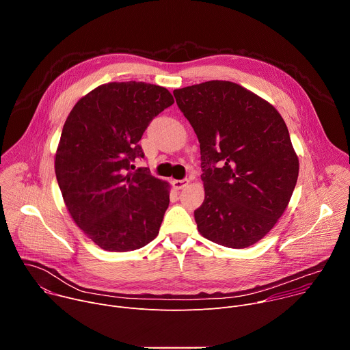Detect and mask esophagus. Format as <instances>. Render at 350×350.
Returning a JSON list of instances; mask_svg holds the SVG:
<instances>
[{"label": "esophagus", "instance_id": "esophagus-1", "mask_svg": "<svg viewBox=\"0 0 350 350\" xmlns=\"http://www.w3.org/2000/svg\"><path fill=\"white\" fill-rule=\"evenodd\" d=\"M188 180L185 178V180H173L172 181V184H173V188L174 189H183L185 185H188Z\"/></svg>", "mask_w": 350, "mask_h": 350}]
</instances>
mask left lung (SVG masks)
Here are the masks:
<instances>
[{"mask_svg":"<svg viewBox=\"0 0 350 350\" xmlns=\"http://www.w3.org/2000/svg\"><path fill=\"white\" fill-rule=\"evenodd\" d=\"M201 144L205 199L193 212L206 239L234 249L260 241L285 212L299 174L286 124L266 99L226 80L173 91Z\"/></svg>","mask_w":350,"mask_h":350,"instance_id":"obj_1","label":"left lung"}]
</instances>
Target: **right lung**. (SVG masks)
<instances>
[{
    "instance_id": "add662e5",
    "label": "right lung",
    "mask_w": 350,
    "mask_h": 350,
    "mask_svg": "<svg viewBox=\"0 0 350 350\" xmlns=\"http://www.w3.org/2000/svg\"><path fill=\"white\" fill-rule=\"evenodd\" d=\"M174 104L167 88L113 81L81 96L66 118L55 174L73 221L99 247L129 252L157 238L170 184L138 169V141L157 115Z\"/></svg>"
}]
</instances>
